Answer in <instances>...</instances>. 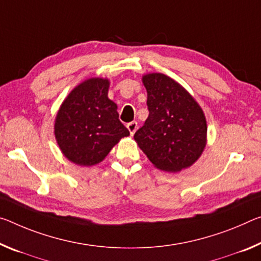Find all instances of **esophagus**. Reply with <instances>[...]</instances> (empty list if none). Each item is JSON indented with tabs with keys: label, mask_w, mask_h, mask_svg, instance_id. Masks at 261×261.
<instances>
[{
	"label": "esophagus",
	"mask_w": 261,
	"mask_h": 261,
	"mask_svg": "<svg viewBox=\"0 0 261 261\" xmlns=\"http://www.w3.org/2000/svg\"><path fill=\"white\" fill-rule=\"evenodd\" d=\"M126 127H127V130L130 131L131 136H134L136 130H137V127H138V124H137V122H131V123L127 124Z\"/></svg>",
	"instance_id": "esophagus-1"
}]
</instances>
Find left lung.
<instances>
[{
	"label": "left lung",
	"mask_w": 261,
	"mask_h": 261,
	"mask_svg": "<svg viewBox=\"0 0 261 261\" xmlns=\"http://www.w3.org/2000/svg\"><path fill=\"white\" fill-rule=\"evenodd\" d=\"M148 117L134 138L160 171L177 173L195 164L206 145L203 110L188 90L161 73L142 76Z\"/></svg>",
	"instance_id": "8db88e82"
}]
</instances>
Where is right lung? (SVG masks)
Returning <instances> with one entry per match:
<instances>
[{"label":"right lung","instance_id":"right-lung-1","mask_svg":"<svg viewBox=\"0 0 261 261\" xmlns=\"http://www.w3.org/2000/svg\"><path fill=\"white\" fill-rule=\"evenodd\" d=\"M110 80L89 77L66 96L55 119V136L63 154L79 166H94L116 144L130 136L108 97Z\"/></svg>","mask_w":261,"mask_h":261}]
</instances>
